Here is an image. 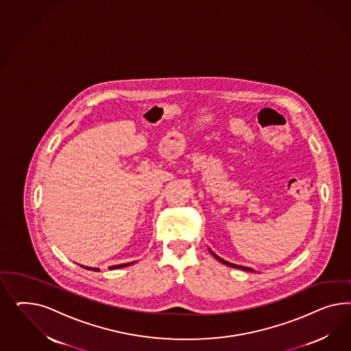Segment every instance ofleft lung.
<instances>
[{"mask_svg":"<svg viewBox=\"0 0 351 351\" xmlns=\"http://www.w3.org/2000/svg\"><path fill=\"white\" fill-rule=\"evenodd\" d=\"M211 254H213V257H215L216 260H219L220 263H223V264H225V265L232 266V267H235V269H241V270H245V271H254V270H252L251 267H245V266L235 265V264H232V263H228V261H225V260H223L221 257H219V256L215 255L213 251H211Z\"/></svg>","mask_w":351,"mask_h":351,"instance_id":"1","label":"left lung"}]
</instances>
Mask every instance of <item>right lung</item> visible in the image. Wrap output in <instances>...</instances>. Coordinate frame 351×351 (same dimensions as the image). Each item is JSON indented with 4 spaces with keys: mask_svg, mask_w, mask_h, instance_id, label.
<instances>
[{
    "mask_svg": "<svg viewBox=\"0 0 351 351\" xmlns=\"http://www.w3.org/2000/svg\"><path fill=\"white\" fill-rule=\"evenodd\" d=\"M131 264H134V263H128V264H122V265L110 266L109 269H118V267H125V266L131 265ZM86 269H88V270H95V271H97V270H99V269H96V267H86Z\"/></svg>",
    "mask_w": 351,
    "mask_h": 351,
    "instance_id": "1",
    "label": "right lung"
}]
</instances>
